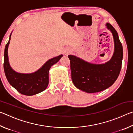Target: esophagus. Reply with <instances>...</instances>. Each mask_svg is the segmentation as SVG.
Here are the masks:
<instances>
[{"mask_svg":"<svg viewBox=\"0 0 133 133\" xmlns=\"http://www.w3.org/2000/svg\"><path fill=\"white\" fill-rule=\"evenodd\" d=\"M69 53H70V51H65L64 54L65 55H68Z\"/></svg>","mask_w":133,"mask_h":133,"instance_id":"esophagus-1","label":"esophagus"}]
</instances>
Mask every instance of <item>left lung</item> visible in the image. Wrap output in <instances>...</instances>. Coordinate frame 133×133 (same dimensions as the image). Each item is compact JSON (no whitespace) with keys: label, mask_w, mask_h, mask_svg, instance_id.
Masks as SVG:
<instances>
[{"label":"left lung","mask_w":133,"mask_h":133,"mask_svg":"<svg viewBox=\"0 0 133 133\" xmlns=\"http://www.w3.org/2000/svg\"><path fill=\"white\" fill-rule=\"evenodd\" d=\"M105 26L112 33L114 44L113 55L109 61L93 64L76 56H68L72 82L77 89L86 93H97L109 88L116 82L121 70L123 58L122 44L115 29L109 23Z\"/></svg>","instance_id":"1"}]
</instances>
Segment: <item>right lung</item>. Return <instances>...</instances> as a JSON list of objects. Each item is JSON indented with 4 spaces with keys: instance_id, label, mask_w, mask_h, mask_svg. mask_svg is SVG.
<instances>
[{
    "instance_id": "obj_1",
    "label": "right lung",
    "mask_w": 133,
    "mask_h": 133,
    "mask_svg": "<svg viewBox=\"0 0 133 133\" xmlns=\"http://www.w3.org/2000/svg\"><path fill=\"white\" fill-rule=\"evenodd\" d=\"M9 40L6 44L4 51V70L9 83L12 87L23 95L33 96L44 91L49 84V72L51 67L57 63L62 55L48 60L40 68L31 73H18L10 66L8 57Z\"/></svg>"
}]
</instances>
